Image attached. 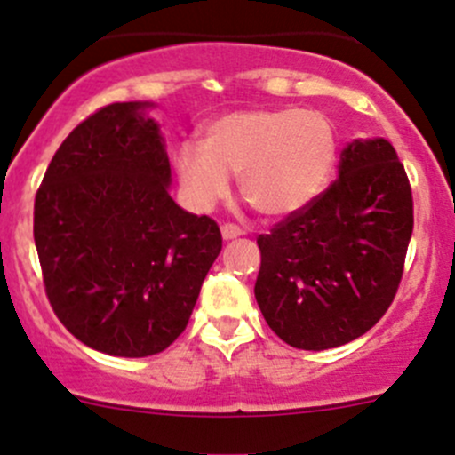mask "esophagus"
<instances>
[{"label":"esophagus","mask_w":455,"mask_h":455,"mask_svg":"<svg viewBox=\"0 0 455 455\" xmlns=\"http://www.w3.org/2000/svg\"><path fill=\"white\" fill-rule=\"evenodd\" d=\"M240 235H244V228H242V227H237V224H233V222L222 224V237H224V240H235V237H240Z\"/></svg>","instance_id":"34e87169"}]
</instances>
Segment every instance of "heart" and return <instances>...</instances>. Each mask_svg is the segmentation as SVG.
Masks as SVG:
<instances>
[{"label":"heart","instance_id":"1","mask_svg":"<svg viewBox=\"0 0 455 455\" xmlns=\"http://www.w3.org/2000/svg\"><path fill=\"white\" fill-rule=\"evenodd\" d=\"M337 160V134L323 112L297 108L240 109L202 125V142L176 149V172L194 209L209 211L237 176L242 198L264 218L313 204Z\"/></svg>","mask_w":455,"mask_h":455}]
</instances>
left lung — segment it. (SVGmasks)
I'll return each mask as SVG.
<instances>
[{"label":"left lung","instance_id":"1","mask_svg":"<svg viewBox=\"0 0 455 455\" xmlns=\"http://www.w3.org/2000/svg\"><path fill=\"white\" fill-rule=\"evenodd\" d=\"M414 231L410 178L387 140H355L313 204L257 237L255 299L288 346L355 341L396 297Z\"/></svg>","mask_w":455,"mask_h":455}]
</instances>
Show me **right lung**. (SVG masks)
Here are the masks:
<instances>
[{
    "label": "right lung",
    "instance_id": "add662e5",
    "mask_svg": "<svg viewBox=\"0 0 455 455\" xmlns=\"http://www.w3.org/2000/svg\"><path fill=\"white\" fill-rule=\"evenodd\" d=\"M147 103H112L81 121L35 196V244L54 315L112 356L167 350L189 323L222 251L209 215L169 196L167 151Z\"/></svg>",
    "mask_w": 455,
    "mask_h": 455
}]
</instances>
